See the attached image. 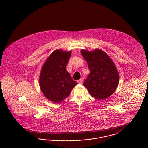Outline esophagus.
Here are the masks:
<instances>
[{
    "label": "esophagus",
    "instance_id": "34e87169",
    "mask_svg": "<svg viewBox=\"0 0 148 148\" xmlns=\"http://www.w3.org/2000/svg\"><path fill=\"white\" fill-rule=\"evenodd\" d=\"M83 79H80L79 80H78V82H78L79 84H83Z\"/></svg>",
    "mask_w": 148,
    "mask_h": 148
}]
</instances>
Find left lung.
Wrapping results in <instances>:
<instances>
[{"instance_id": "1", "label": "left lung", "mask_w": 148, "mask_h": 148, "mask_svg": "<svg viewBox=\"0 0 148 148\" xmlns=\"http://www.w3.org/2000/svg\"><path fill=\"white\" fill-rule=\"evenodd\" d=\"M81 54L90 70V73L83 83L85 87L92 97L98 100L108 98L116 90L119 82V75L116 65L100 49L92 51L82 49Z\"/></svg>"}]
</instances>
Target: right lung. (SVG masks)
I'll use <instances>...</instances> for the list:
<instances>
[{"label": "right lung", "mask_w": 148, "mask_h": 148, "mask_svg": "<svg viewBox=\"0 0 148 148\" xmlns=\"http://www.w3.org/2000/svg\"><path fill=\"white\" fill-rule=\"evenodd\" d=\"M71 51H54L43 64L39 77L40 89L49 100L59 103L69 95L77 84L67 72L66 66Z\"/></svg>", "instance_id": "obj_1"}]
</instances>
